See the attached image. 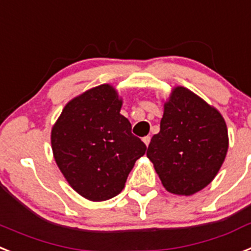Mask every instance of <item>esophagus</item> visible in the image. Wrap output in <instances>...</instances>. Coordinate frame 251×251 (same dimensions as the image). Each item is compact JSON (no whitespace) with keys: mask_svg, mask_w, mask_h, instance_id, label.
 <instances>
[{"mask_svg":"<svg viewBox=\"0 0 251 251\" xmlns=\"http://www.w3.org/2000/svg\"><path fill=\"white\" fill-rule=\"evenodd\" d=\"M143 142H145V145H146V146L149 147L150 142H151V137H150V136H146V137H145V138H143Z\"/></svg>","mask_w":251,"mask_h":251,"instance_id":"1","label":"esophagus"}]
</instances>
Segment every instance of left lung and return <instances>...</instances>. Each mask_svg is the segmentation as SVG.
I'll return each mask as SVG.
<instances>
[{"mask_svg":"<svg viewBox=\"0 0 251 251\" xmlns=\"http://www.w3.org/2000/svg\"><path fill=\"white\" fill-rule=\"evenodd\" d=\"M227 150V126L221 113L187 87L171 90L160 132L147 149L165 189L176 196L202 190L215 179Z\"/></svg>","mask_w":251,"mask_h":251,"instance_id":"8db88e82","label":"left lung"}]
</instances>
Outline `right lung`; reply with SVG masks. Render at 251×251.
<instances>
[{
  "instance_id": "obj_1",
  "label": "right lung",
  "mask_w": 251,
  "mask_h": 251,
  "mask_svg": "<svg viewBox=\"0 0 251 251\" xmlns=\"http://www.w3.org/2000/svg\"><path fill=\"white\" fill-rule=\"evenodd\" d=\"M122 104L109 83L89 89L66 104L50 132L53 156L64 179L93 202L118 196L146 152L121 114Z\"/></svg>"
}]
</instances>
